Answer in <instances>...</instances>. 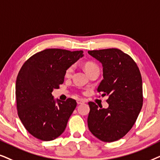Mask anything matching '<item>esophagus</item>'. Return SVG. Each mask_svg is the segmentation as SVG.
Masks as SVG:
<instances>
[{
    "label": "esophagus",
    "instance_id": "esophagus-1",
    "mask_svg": "<svg viewBox=\"0 0 160 160\" xmlns=\"http://www.w3.org/2000/svg\"><path fill=\"white\" fill-rule=\"evenodd\" d=\"M84 102H85V100H83V99H79L77 100V103H78V105H80V104L84 103Z\"/></svg>",
    "mask_w": 160,
    "mask_h": 160
}]
</instances>
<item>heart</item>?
<instances>
[{
    "instance_id": "1",
    "label": "heart",
    "mask_w": 160,
    "mask_h": 160,
    "mask_svg": "<svg viewBox=\"0 0 160 160\" xmlns=\"http://www.w3.org/2000/svg\"><path fill=\"white\" fill-rule=\"evenodd\" d=\"M95 68H98V66L96 64V63H92V62L86 63L84 66V69H85V70H86V72H88L89 71H91V69H95ZM72 72V67H69L67 69V71H66V75L67 76L69 75V74H71Z\"/></svg>"
}]
</instances>
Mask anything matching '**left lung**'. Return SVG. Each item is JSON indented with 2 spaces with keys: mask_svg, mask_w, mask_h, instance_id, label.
<instances>
[{
  "mask_svg": "<svg viewBox=\"0 0 160 160\" xmlns=\"http://www.w3.org/2000/svg\"><path fill=\"white\" fill-rule=\"evenodd\" d=\"M103 67V80L97 88L108 96V108L89 102V130L98 139L113 142L132 129L142 106V77L129 55L116 48L89 50Z\"/></svg>",
  "mask_w": 160,
  "mask_h": 160,
  "instance_id": "obj_1",
  "label": "left lung"
}]
</instances>
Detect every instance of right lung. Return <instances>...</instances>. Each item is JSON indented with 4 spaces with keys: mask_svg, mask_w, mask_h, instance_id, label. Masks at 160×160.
<instances>
[{
    "mask_svg": "<svg viewBox=\"0 0 160 160\" xmlns=\"http://www.w3.org/2000/svg\"><path fill=\"white\" fill-rule=\"evenodd\" d=\"M83 52L47 49L25 61L16 80L19 118L28 132L38 139L50 141L64 132L77 106L74 99H55L53 89L64 81L66 71L83 56Z\"/></svg>",
    "mask_w": 160,
    "mask_h": 160,
    "instance_id": "add662e5",
    "label": "right lung"
}]
</instances>
